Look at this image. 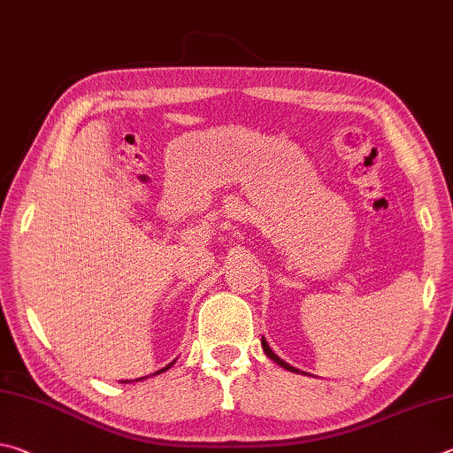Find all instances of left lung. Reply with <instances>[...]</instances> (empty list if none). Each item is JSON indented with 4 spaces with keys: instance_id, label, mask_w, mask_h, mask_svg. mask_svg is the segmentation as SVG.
Wrapping results in <instances>:
<instances>
[{
    "instance_id": "1",
    "label": "left lung",
    "mask_w": 453,
    "mask_h": 453,
    "mask_svg": "<svg viewBox=\"0 0 453 453\" xmlns=\"http://www.w3.org/2000/svg\"><path fill=\"white\" fill-rule=\"evenodd\" d=\"M260 344H263V350H265V354H266L268 358H271L274 364H279V366H282L284 370H288V372H295V374H300V370H298V368L290 366V364H287V362H284L282 358H279V356H276V354L273 352V348L268 346V342H266V338H265V336H263V340H260ZM303 374H306V372H303Z\"/></svg>"
}]
</instances>
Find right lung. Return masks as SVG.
Masks as SVG:
<instances>
[{"mask_svg":"<svg viewBox=\"0 0 453 453\" xmlns=\"http://www.w3.org/2000/svg\"><path fill=\"white\" fill-rule=\"evenodd\" d=\"M173 364H174V360L171 362V364H166V366L165 368H161V370H157V372H153V374H150V376H157V374H163V372H166V370H169L171 366H173ZM147 378V376H145ZM145 378H137V382H139V380H145ZM127 382H131V380H127ZM127 382H123V384H127Z\"/></svg>","mask_w":453,"mask_h":453,"instance_id":"right-lung-1","label":"right lung"}]
</instances>
